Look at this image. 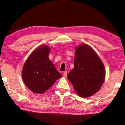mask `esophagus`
<instances>
[{
  "label": "esophagus",
  "instance_id": "obj_1",
  "mask_svg": "<svg viewBox=\"0 0 125 125\" xmlns=\"http://www.w3.org/2000/svg\"><path fill=\"white\" fill-rule=\"evenodd\" d=\"M63 76H64L65 78H67V72H64V73H63Z\"/></svg>",
  "mask_w": 125,
  "mask_h": 125
}]
</instances>
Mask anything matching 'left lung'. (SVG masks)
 <instances>
[{
	"label": "left lung",
	"instance_id": "1",
	"mask_svg": "<svg viewBox=\"0 0 125 125\" xmlns=\"http://www.w3.org/2000/svg\"><path fill=\"white\" fill-rule=\"evenodd\" d=\"M74 68L68 79L80 97L96 94L103 85L105 76L103 63L91 47L82 44L75 48Z\"/></svg>",
	"mask_w": 125,
	"mask_h": 125
}]
</instances>
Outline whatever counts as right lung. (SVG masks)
I'll return each mask as SVG.
<instances>
[{
  "instance_id": "1",
  "label": "right lung",
  "mask_w": 125,
  "mask_h": 125,
  "mask_svg": "<svg viewBox=\"0 0 125 125\" xmlns=\"http://www.w3.org/2000/svg\"><path fill=\"white\" fill-rule=\"evenodd\" d=\"M50 47L36 49L24 63L22 77L24 84L35 94H43L62 76L49 60Z\"/></svg>"
}]
</instances>
